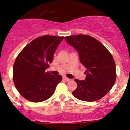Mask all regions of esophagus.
I'll list each match as a JSON object with an SVG mask.
<instances>
[{"instance_id": "obj_1", "label": "esophagus", "mask_w": 130, "mask_h": 130, "mask_svg": "<svg viewBox=\"0 0 130 130\" xmlns=\"http://www.w3.org/2000/svg\"><path fill=\"white\" fill-rule=\"evenodd\" d=\"M63 79H64V80H66V81H70L71 80L70 79H69V78L66 77H63Z\"/></svg>"}]
</instances>
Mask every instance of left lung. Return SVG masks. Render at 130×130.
Masks as SVG:
<instances>
[{
  "instance_id": "8db88e82",
  "label": "left lung",
  "mask_w": 130,
  "mask_h": 130,
  "mask_svg": "<svg viewBox=\"0 0 130 130\" xmlns=\"http://www.w3.org/2000/svg\"><path fill=\"white\" fill-rule=\"evenodd\" d=\"M64 39L77 51L80 62L87 68L85 80L74 79L77 87L72 94L85 102L99 100L115 83L117 74L113 57L104 45L90 36L79 34Z\"/></svg>"
}]
</instances>
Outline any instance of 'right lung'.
<instances>
[{
    "instance_id": "right-lung-1",
    "label": "right lung",
    "mask_w": 130,
    "mask_h": 130,
    "mask_svg": "<svg viewBox=\"0 0 130 130\" xmlns=\"http://www.w3.org/2000/svg\"><path fill=\"white\" fill-rule=\"evenodd\" d=\"M64 37L45 35L28 43L13 64V80L20 94L27 100L41 102L49 99L62 81L61 75L45 72Z\"/></svg>"
}]
</instances>
